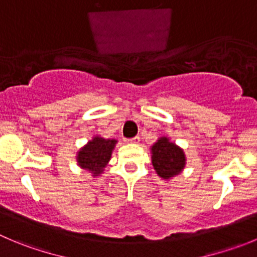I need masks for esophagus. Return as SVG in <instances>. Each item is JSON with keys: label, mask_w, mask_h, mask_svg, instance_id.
Here are the masks:
<instances>
[{"label": "esophagus", "mask_w": 257, "mask_h": 257, "mask_svg": "<svg viewBox=\"0 0 257 257\" xmlns=\"http://www.w3.org/2000/svg\"><path fill=\"white\" fill-rule=\"evenodd\" d=\"M141 138L138 136L137 137H133V138H131V140H126V143H133V145H137V143H140Z\"/></svg>", "instance_id": "34e87169"}]
</instances>
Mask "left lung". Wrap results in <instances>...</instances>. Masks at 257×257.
<instances>
[{"label":"left lung","instance_id":"obj_1","mask_svg":"<svg viewBox=\"0 0 257 257\" xmlns=\"http://www.w3.org/2000/svg\"><path fill=\"white\" fill-rule=\"evenodd\" d=\"M152 165L160 177L170 180L183 171L186 164L185 153L179 146L170 142L167 137H161L151 148Z\"/></svg>","mask_w":257,"mask_h":257}]
</instances>
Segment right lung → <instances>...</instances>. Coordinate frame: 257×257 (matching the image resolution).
Returning a JSON list of instances; mask_svg holds the SVG:
<instances>
[{
	"mask_svg": "<svg viewBox=\"0 0 257 257\" xmlns=\"http://www.w3.org/2000/svg\"><path fill=\"white\" fill-rule=\"evenodd\" d=\"M116 142V140H105L101 137H93L92 140L88 141L87 145L78 151V166L90 171L92 176H99L110 161Z\"/></svg>",
	"mask_w": 257,
	"mask_h": 257,
	"instance_id": "right-lung-1",
	"label": "right lung"
}]
</instances>
